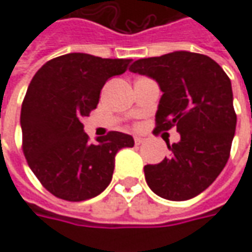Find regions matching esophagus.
Returning a JSON list of instances; mask_svg holds the SVG:
<instances>
[{"label":"esophagus","mask_w":252,"mask_h":252,"mask_svg":"<svg viewBox=\"0 0 252 252\" xmlns=\"http://www.w3.org/2000/svg\"><path fill=\"white\" fill-rule=\"evenodd\" d=\"M134 142H135V145H141V143L145 142V139H143L142 136H135Z\"/></svg>","instance_id":"esophagus-1"}]
</instances>
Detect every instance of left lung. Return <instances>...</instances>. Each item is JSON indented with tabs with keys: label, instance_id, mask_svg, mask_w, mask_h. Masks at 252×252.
Masks as SVG:
<instances>
[{
	"label": "left lung",
	"instance_id": "8db88e82",
	"mask_svg": "<svg viewBox=\"0 0 252 252\" xmlns=\"http://www.w3.org/2000/svg\"><path fill=\"white\" fill-rule=\"evenodd\" d=\"M129 71L153 78L163 92L153 134L177 126L181 136L167 143L169 158L143 167L146 183L164 199H191L229 160L237 124L229 76L211 57L189 51L136 60Z\"/></svg>",
	"mask_w": 252,
	"mask_h": 252
}]
</instances>
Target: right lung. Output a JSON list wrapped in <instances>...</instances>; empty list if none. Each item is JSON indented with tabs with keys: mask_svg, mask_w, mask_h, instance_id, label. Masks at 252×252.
<instances>
[{
	"mask_svg": "<svg viewBox=\"0 0 252 252\" xmlns=\"http://www.w3.org/2000/svg\"><path fill=\"white\" fill-rule=\"evenodd\" d=\"M131 60L71 53L47 61L33 76L21 110L22 151L41 186L65 201H86L111 181L114 158L132 148L131 135L110 131L89 142L82 117L96 109L111 76Z\"/></svg>",
	"mask_w": 252,
	"mask_h": 252,
	"instance_id": "right-lung-1",
	"label": "right lung"
}]
</instances>
